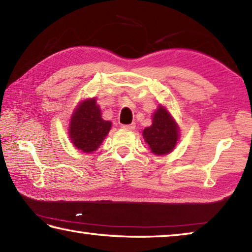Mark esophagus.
<instances>
[{
    "instance_id": "34e87169",
    "label": "esophagus",
    "mask_w": 252,
    "mask_h": 252,
    "mask_svg": "<svg viewBox=\"0 0 252 252\" xmlns=\"http://www.w3.org/2000/svg\"><path fill=\"white\" fill-rule=\"evenodd\" d=\"M123 129L126 130H134L135 129V123H131V125H125L122 126Z\"/></svg>"
}]
</instances>
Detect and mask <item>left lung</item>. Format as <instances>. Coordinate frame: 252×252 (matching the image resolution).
I'll list each match as a JSON object with an SVG mask.
<instances>
[{"label":"left lung","mask_w":252,"mask_h":252,"mask_svg":"<svg viewBox=\"0 0 252 252\" xmlns=\"http://www.w3.org/2000/svg\"><path fill=\"white\" fill-rule=\"evenodd\" d=\"M144 141L157 156L168 155L176 147L179 139V126L162 105L153 113L152 125L142 132Z\"/></svg>","instance_id":"left-lung-1"}]
</instances>
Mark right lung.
Returning a JSON list of instances; mask_svg holds the SVG:
<instances>
[{
    "instance_id": "right-lung-1",
    "label": "right lung",
    "mask_w": 252,
    "mask_h": 252,
    "mask_svg": "<svg viewBox=\"0 0 252 252\" xmlns=\"http://www.w3.org/2000/svg\"><path fill=\"white\" fill-rule=\"evenodd\" d=\"M110 121L102 119L95 97L81 102L71 117L69 134L72 143L84 153L95 151L111 129Z\"/></svg>"
}]
</instances>
